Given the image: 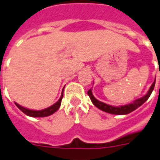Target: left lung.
<instances>
[{"instance_id": "8db88e82", "label": "left lung", "mask_w": 160, "mask_h": 160, "mask_svg": "<svg viewBox=\"0 0 160 160\" xmlns=\"http://www.w3.org/2000/svg\"><path fill=\"white\" fill-rule=\"evenodd\" d=\"M154 85H155V80L152 84V85L149 88V91L147 92V94L144 96L139 98V99H137L133 103H130V104H128V105H120V106H112V105H107L105 103H103L101 101H100V100H96L95 96L93 95L92 90L91 89L88 90V95L90 96V100H91L92 103L94 104V105L97 107L98 109H101V110L106 112V113H109V114L122 115V114H129L130 112L134 111L137 108H139L140 105H143L149 99L150 95H151L152 91L154 90Z\"/></svg>"}]
</instances>
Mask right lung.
<instances>
[{"mask_svg":"<svg viewBox=\"0 0 160 160\" xmlns=\"http://www.w3.org/2000/svg\"><path fill=\"white\" fill-rule=\"evenodd\" d=\"M63 98V90L62 93H61V96L57 102L55 103L53 105L46 108V109H41V110H33V109H26L25 107L21 106L20 105H18L17 103H15L16 105L18 107L19 109H21V111L23 112L24 114H26V115L31 117H46L49 116V115H51L52 114H54L55 111H57L58 109L60 108V104H61V100H62Z\"/></svg>","mask_w":160,"mask_h":160,"instance_id":"obj_1","label":"right lung"}]
</instances>
